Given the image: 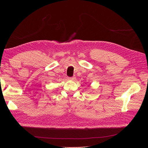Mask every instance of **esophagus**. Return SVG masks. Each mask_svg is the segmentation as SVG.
<instances>
[{"label": "esophagus", "mask_w": 148, "mask_h": 148, "mask_svg": "<svg viewBox=\"0 0 148 148\" xmlns=\"http://www.w3.org/2000/svg\"><path fill=\"white\" fill-rule=\"evenodd\" d=\"M76 79V77H69V79L71 80V81H74V80Z\"/></svg>", "instance_id": "esophagus-1"}]
</instances>
